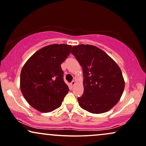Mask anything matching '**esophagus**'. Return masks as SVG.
<instances>
[{"mask_svg":"<svg viewBox=\"0 0 146 146\" xmlns=\"http://www.w3.org/2000/svg\"><path fill=\"white\" fill-rule=\"evenodd\" d=\"M75 84H76V81H72L71 82V83H70V85H71L72 87L74 86Z\"/></svg>","mask_w":146,"mask_h":146,"instance_id":"1","label":"esophagus"}]
</instances>
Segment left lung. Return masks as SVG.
I'll use <instances>...</instances> for the list:
<instances>
[{
  "label": "left lung",
  "instance_id": "8db88e82",
  "mask_svg": "<svg viewBox=\"0 0 146 146\" xmlns=\"http://www.w3.org/2000/svg\"><path fill=\"white\" fill-rule=\"evenodd\" d=\"M72 54L83 68L84 93L78 98L80 107L93 114L109 111L120 100L125 88L119 65L94 45H75Z\"/></svg>",
  "mask_w": 146,
  "mask_h": 146
}]
</instances>
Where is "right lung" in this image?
Returning a JSON list of instances; mask_svg holds the SVG:
<instances>
[{"label": "right lung", "instance_id": "1", "mask_svg": "<svg viewBox=\"0 0 146 146\" xmlns=\"http://www.w3.org/2000/svg\"><path fill=\"white\" fill-rule=\"evenodd\" d=\"M72 45L52 44L36 52L23 67L20 88L27 103L41 112H50L61 106L69 92L63 80L62 64Z\"/></svg>", "mask_w": 146, "mask_h": 146}]
</instances>
